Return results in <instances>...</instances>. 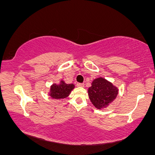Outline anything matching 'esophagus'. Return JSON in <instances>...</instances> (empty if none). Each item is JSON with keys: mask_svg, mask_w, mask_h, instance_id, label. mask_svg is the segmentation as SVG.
<instances>
[{"mask_svg": "<svg viewBox=\"0 0 155 155\" xmlns=\"http://www.w3.org/2000/svg\"><path fill=\"white\" fill-rule=\"evenodd\" d=\"M77 86L83 87H84V84H77Z\"/></svg>", "mask_w": 155, "mask_h": 155, "instance_id": "34e87169", "label": "esophagus"}]
</instances>
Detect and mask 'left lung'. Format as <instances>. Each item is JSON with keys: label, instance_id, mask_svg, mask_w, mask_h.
<instances>
[{"label": "left lung", "instance_id": "1", "mask_svg": "<svg viewBox=\"0 0 155 155\" xmlns=\"http://www.w3.org/2000/svg\"><path fill=\"white\" fill-rule=\"evenodd\" d=\"M90 100L97 109L107 107L118 94V89L104 78H97L88 88Z\"/></svg>", "mask_w": 155, "mask_h": 155}]
</instances>
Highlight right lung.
<instances>
[{"label": "right lung", "mask_w": 155, "mask_h": 155, "mask_svg": "<svg viewBox=\"0 0 155 155\" xmlns=\"http://www.w3.org/2000/svg\"><path fill=\"white\" fill-rule=\"evenodd\" d=\"M74 85L67 84L64 81H61L59 84H54L51 86L49 95L55 100L64 99L70 95L71 91L74 88Z\"/></svg>", "instance_id": "add662e5"}]
</instances>
